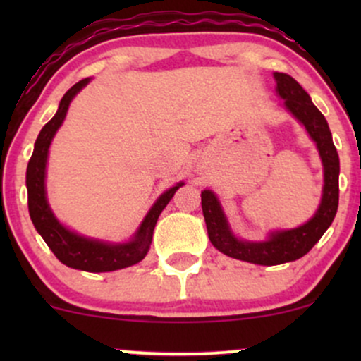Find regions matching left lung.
Listing matches in <instances>:
<instances>
[{"label": "left lung", "instance_id": "8db88e82", "mask_svg": "<svg viewBox=\"0 0 361 361\" xmlns=\"http://www.w3.org/2000/svg\"><path fill=\"white\" fill-rule=\"evenodd\" d=\"M273 76L276 81V93L283 98L285 109L309 132L310 139L316 142L324 166L321 205L314 217L295 229L275 231L268 235L267 241H244L233 234L214 192L210 190L202 192V210H204L210 243L226 256L247 263L264 264V267L288 263L307 255L333 222L339 200V156L324 115L310 100L307 91L292 76L285 73H275Z\"/></svg>", "mask_w": 361, "mask_h": 361}]
</instances>
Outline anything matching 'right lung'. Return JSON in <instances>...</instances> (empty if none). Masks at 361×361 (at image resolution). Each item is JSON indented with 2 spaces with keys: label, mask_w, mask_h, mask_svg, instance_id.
<instances>
[{
  "label": "right lung",
  "mask_w": 361,
  "mask_h": 361,
  "mask_svg": "<svg viewBox=\"0 0 361 361\" xmlns=\"http://www.w3.org/2000/svg\"><path fill=\"white\" fill-rule=\"evenodd\" d=\"M88 82L90 78H86V80H81L73 88L66 91L56 115L45 123L35 140L34 154H32L27 166L28 212H30V219L34 222L37 233L42 235V239L51 247L56 258L61 263H64L66 267L91 273L115 271L132 267V264L144 259V256L149 251V246H151L157 217L163 212L164 207L168 205V202L171 200L173 195L176 193V190L185 183H176L157 198L154 205L151 207V210L144 217L142 224L139 226L137 233L128 243L111 244L98 241V239L85 238V235L69 231L68 227H64L57 221L51 207H49L47 197H45V164H47L49 147H51L57 128L64 122L69 103Z\"/></svg>",
  "instance_id": "add662e5"
}]
</instances>
